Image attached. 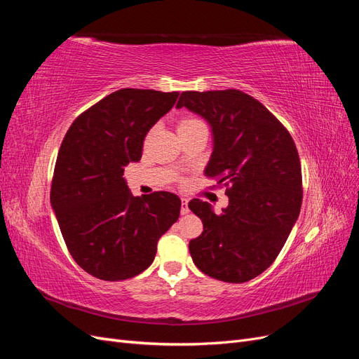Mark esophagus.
I'll list each match as a JSON object with an SVG mask.
<instances>
[{"label":"esophagus","instance_id":"obj_1","mask_svg":"<svg viewBox=\"0 0 359 359\" xmlns=\"http://www.w3.org/2000/svg\"><path fill=\"white\" fill-rule=\"evenodd\" d=\"M189 201L186 199V198H182L181 199V214L182 215H186V214H189Z\"/></svg>","mask_w":359,"mask_h":359}]
</instances>
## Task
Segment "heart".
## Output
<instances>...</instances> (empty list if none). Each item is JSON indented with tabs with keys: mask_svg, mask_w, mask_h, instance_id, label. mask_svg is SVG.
<instances>
[{
	"mask_svg": "<svg viewBox=\"0 0 359 359\" xmlns=\"http://www.w3.org/2000/svg\"><path fill=\"white\" fill-rule=\"evenodd\" d=\"M198 123H201L199 119H196V118H193V116H186V118H182L181 121L178 123V130H182V128H187V127H190V126H194V124H198Z\"/></svg>",
	"mask_w": 359,
	"mask_h": 359,
	"instance_id": "heart-1",
	"label": "heart"
}]
</instances>
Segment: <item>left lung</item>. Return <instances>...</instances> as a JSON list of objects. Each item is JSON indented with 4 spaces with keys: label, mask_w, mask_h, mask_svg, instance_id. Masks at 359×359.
Wrapping results in <instances>:
<instances>
[{
    "label": "left lung",
    "mask_w": 359,
    "mask_h": 359,
    "mask_svg": "<svg viewBox=\"0 0 359 359\" xmlns=\"http://www.w3.org/2000/svg\"><path fill=\"white\" fill-rule=\"evenodd\" d=\"M187 107L211 126L214 148L205 175L227 186L229 205L215 214L208 202L189 208L203 232L189 250L203 274L244 283L262 274L283 248L302 203L295 142L266 107L243 91H184Z\"/></svg>",
    "instance_id": "1"
}]
</instances>
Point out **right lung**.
I'll return each mask as SVG.
<instances>
[{"mask_svg":"<svg viewBox=\"0 0 359 359\" xmlns=\"http://www.w3.org/2000/svg\"><path fill=\"white\" fill-rule=\"evenodd\" d=\"M178 95L118 90L76 118L62 139L50 203L72 257L93 277L118 281L140 274L153 264L160 236L178 220L177 194L133 196L123 178Z\"/></svg>","mask_w":359,"mask_h":359,"instance_id":"right-lung-1","label":"right lung"}]
</instances>
